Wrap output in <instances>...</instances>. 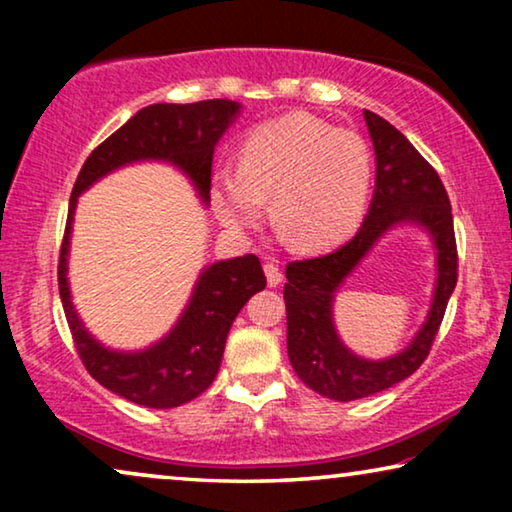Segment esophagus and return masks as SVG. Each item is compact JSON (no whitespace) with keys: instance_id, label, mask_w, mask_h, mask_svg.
Wrapping results in <instances>:
<instances>
[{"instance_id":"obj_1","label":"esophagus","mask_w":512,"mask_h":512,"mask_svg":"<svg viewBox=\"0 0 512 512\" xmlns=\"http://www.w3.org/2000/svg\"><path fill=\"white\" fill-rule=\"evenodd\" d=\"M263 270H265V277H268V284H270V286H279V284H282L284 275H282V270H279V265H277L275 261L265 263Z\"/></svg>"}]
</instances>
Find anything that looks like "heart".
Wrapping results in <instances>:
<instances>
[{
    "label": "heart",
    "mask_w": 512,
    "mask_h": 512,
    "mask_svg": "<svg viewBox=\"0 0 512 512\" xmlns=\"http://www.w3.org/2000/svg\"><path fill=\"white\" fill-rule=\"evenodd\" d=\"M373 177V151L359 132L291 111L244 137L237 167L214 172L212 202L223 226L249 230L270 198L272 219L298 249L326 251L361 226Z\"/></svg>",
    "instance_id": "b5f03b06"
}]
</instances>
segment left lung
<instances>
[{"instance_id":"1","label":"left lung","mask_w":512,"mask_h":512,"mask_svg":"<svg viewBox=\"0 0 512 512\" xmlns=\"http://www.w3.org/2000/svg\"><path fill=\"white\" fill-rule=\"evenodd\" d=\"M375 149V191L361 228L333 254L286 268V349L296 375L333 401H356L394 387L422 366L457 286V242L452 207L436 170L389 121L363 109ZM424 229L437 251L430 312L401 353L366 360L352 353L334 326V296L391 229Z\"/></svg>"}]
</instances>
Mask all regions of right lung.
I'll return each instance as SVG.
<instances>
[{
	"mask_svg": "<svg viewBox=\"0 0 512 512\" xmlns=\"http://www.w3.org/2000/svg\"><path fill=\"white\" fill-rule=\"evenodd\" d=\"M240 114L242 104L230 100L151 104L139 109L90 153L72 188L58 265L67 324L88 373L102 387L144 408H179L198 398L214 382L230 326L247 300L265 289L261 261L254 254H244L205 265L195 279L186 307L163 338L144 349L107 347L83 324L69 289V247L76 202L90 186L121 167L165 163L177 167L191 181L202 205L209 207L214 149Z\"/></svg>",
	"mask_w": 512,
	"mask_h": 512,
	"instance_id": "1",
	"label": "right lung"
}]
</instances>
